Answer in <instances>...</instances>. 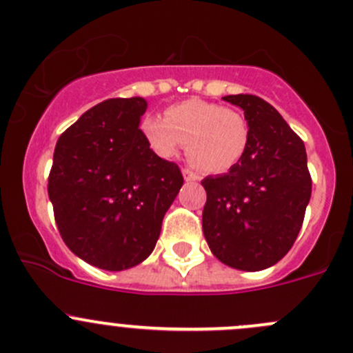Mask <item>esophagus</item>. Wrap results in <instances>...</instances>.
<instances>
[{
    "mask_svg": "<svg viewBox=\"0 0 353 353\" xmlns=\"http://www.w3.org/2000/svg\"><path fill=\"white\" fill-rule=\"evenodd\" d=\"M183 176H184V179H186V181H199L198 174H196L194 170L188 169V167H184V169H183Z\"/></svg>",
    "mask_w": 353,
    "mask_h": 353,
    "instance_id": "34e87169",
    "label": "esophagus"
}]
</instances>
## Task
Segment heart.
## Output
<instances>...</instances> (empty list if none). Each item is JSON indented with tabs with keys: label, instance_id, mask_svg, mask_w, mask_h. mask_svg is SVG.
<instances>
[{
	"label": "heart",
	"instance_id": "1",
	"mask_svg": "<svg viewBox=\"0 0 353 353\" xmlns=\"http://www.w3.org/2000/svg\"><path fill=\"white\" fill-rule=\"evenodd\" d=\"M140 130L159 157H174L186 142L189 162L213 174L239 164L250 140L242 110L205 99L176 103L165 110V118L145 117Z\"/></svg>",
	"mask_w": 353,
	"mask_h": 353
}]
</instances>
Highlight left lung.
Listing matches in <instances>:
<instances>
[{"instance_id":"obj_1","label":"left lung","mask_w":353,"mask_h":353,"mask_svg":"<svg viewBox=\"0 0 353 353\" xmlns=\"http://www.w3.org/2000/svg\"><path fill=\"white\" fill-rule=\"evenodd\" d=\"M250 123L243 159L205 177L203 233L218 261L262 270L291 250L311 198L306 148L277 110L254 94L225 96Z\"/></svg>"}]
</instances>
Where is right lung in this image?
I'll return each instance as SVG.
<instances>
[{"mask_svg":"<svg viewBox=\"0 0 353 353\" xmlns=\"http://www.w3.org/2000/svg\"><path fill=\"white\" fill-rule=\"evenodd\" d=\"M143 98L88 110L57 140L49 198L64 243L88 264L123 270L145 261L184 183L179 165L148 147Z\"/></svg>","mask_w":353,"mask_h":353,"instance_id":"1","label":"right lung"}]
</instances>
